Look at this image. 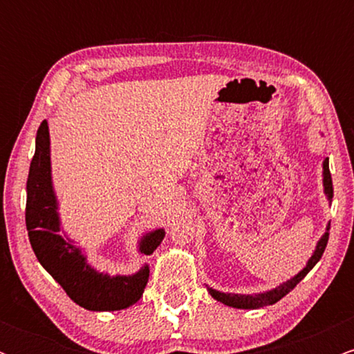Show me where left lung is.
<instances>
[{
  "mask_svg": "<svg viewBox=\"0 0 354 354\" xmlns=\"http://www.w3.org/2000/svg\"><path fill=\"white\" fill-rule=\"evenodd\" d=\"M323 193L324 196H326V200L331 203L333 181H331V173H330V160H328V158H324L323 160ZM328 238H330V223H328L326 230H324V233L321 234L318 243H316L315 251H313L311 258L308 259L303 270L299 271L298 274L291 276V278L286 279V281L279 283L278 286L273 288V290H268V291H263V293H254V295H238V293H223V291L214 290V288L208 286V284H206V290H208V293L213 296L216 301L226 304V306L238 308V310H258V308L270 306V304H274L276 301H279L283 296L290 293L296 284L310 273L313 266H315L321 259V256H323L324 248L328 245Z\"/></svg>",
  "mask_w": 354,
  "mask_h": 354,
  "instance_id": "8db88e82",
  "label": "left lung"
}]
</instances>
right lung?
Listing matches in <instances>:
<instances>
[{
	"mask_svg": "<svg viewBox=\"0 0 354 354\" xmlns=\"http://www.w3.org/2000/svg\"><path fill=\"white\" fill-rule=\"evenodd\" d=\"M58 209L51 176L50 128L44 120L36 133L35 156L26 181V228L36 258L84 310L120 311L133 306L143 296L148 283V263L133 274L101 273L89 263L84 248L68 236ZM163 238V228L148 231L138 241V251L153 254Z\"/></svg>",
	"mask_w": 354,
	"mask_h": 354,
	"instance_id": "1",
	"label": "right lung"
}]
</instances>
